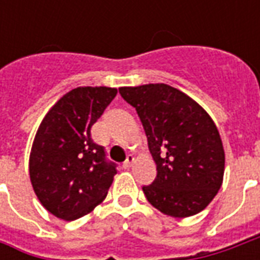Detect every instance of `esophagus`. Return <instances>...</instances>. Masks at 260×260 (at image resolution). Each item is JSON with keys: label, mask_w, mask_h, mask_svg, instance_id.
<instances>
[{"label": "esophagus", "mask_w": 260, "mask_h": 260, "mask_svg": "<svg viewBox=\"0 0 260 260\" xmlns=\"http://www.w3.org/2000/svg\"><path fill=\"white\" fill-rule=\"evenodd\" d=\"M134 160H135L134 156H132V154H128V156H126V160H125L124 164H122V167H124V169H129L131 166L134 164Z\"/></svg>", "instance_id": "1"}]
</instances>
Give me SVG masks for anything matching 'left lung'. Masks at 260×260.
<instances>
[{
	"label": "left lung",
	"instance_id": "8db88e82",
	"mask_svg": "<svg viewBox=\"0 0 260 260\" xmlns=\"http://www.w3.org/2000/svg\"><path fill=\"white\" fill-rule=\"evenodd\" d=\"M136 108L157 175L143 186L149 203L171 217L202 212L223 184V142L206 110L166 83L119 87Z\"/></svg>",
	"mask_w": 260,
	"mask_h": 260
}]
</instances>
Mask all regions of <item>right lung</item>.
Wrapping results in <instances>:
<instances>
[{
    "mask_svg": "<svg viewBox=\"0 0 260 260\" xmlns=\"http://www.w3.org/2000/svg\"><path fill=\"white\" fill-rule=\"evenodd\" d=\"M115 87L80 86L48 110L29 157L31 186L46 210L72 221L100 205L117 174L90 128L114 97Z\"/></svg>",
    "mask_w": 260,
    "mask_h": 260,
    "instance_id": "obj_1",
    "label": "right lung"
}]
</instances>
